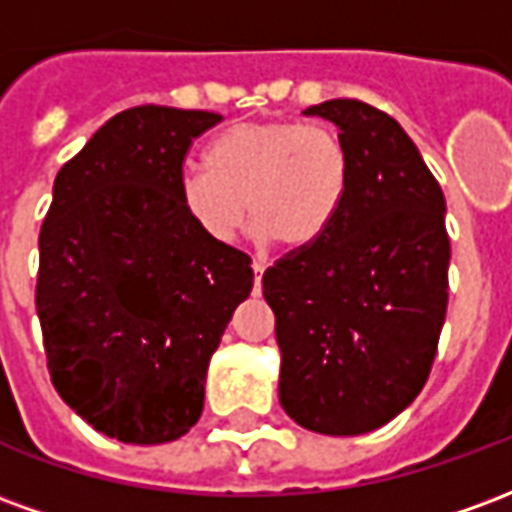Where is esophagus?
Listing matches in <instances>:
<instances>
[{"instance_id": "34e87169", "label": "esophagus", "mask_w": 512, "mask_h": 512, "mask_svg": "<svg viewBox=\"0 0 512 512\" xmlns=\"http://www.w3.org/2000/svg\"><path fill=\"white\" fill-rule=\"evenodd\" d=\"M252 271H255V293L260 290V282H263V271H266V260H260L257 257L255 263H252Z\"/></svg>"}]
</instances>
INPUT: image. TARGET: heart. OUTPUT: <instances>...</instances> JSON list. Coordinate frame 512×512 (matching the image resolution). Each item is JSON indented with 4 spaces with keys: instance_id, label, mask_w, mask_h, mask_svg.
Returning a JSON list of instances; mask_svg holds the SVG:
<instances>
[{
    "instance_id": "1",
    "label": "heart",
    "mask_w": 512,
    "mask_h": 512,
    "mask_svg": "<svg viewBox=\"0 0 512 512\" xmlns=\"http://www.w3.org/2000/svg\"><path fill=\"white\" fill-rule=\"evenodd\" d=\"M351 178V153L332 126L235 123L208 142L202 172L180 178V205L216 244H233L244 233L249 208L260 238L307 249L343 213Z\"/></svg>"
}]
</instances>
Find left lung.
<instances>
[{"label":"left lung","mask_w":512,"mask_h":512,"mask_svg":"<svg viewBox=\"0 0 512 512\" xmlns=\"http://www.w3.org/2000/svg\"><path fill=\"white\" fill-rule=\"evenodd\" d=\"M304 115L340 128L354 178L332 230L263 274L279 403L301 428L359 436L411 406L430 376L450 288L447 205L395 117L351 98Z\"/></svg>","instance_id":"8db88e82"}]
</instances>
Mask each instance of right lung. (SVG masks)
Instances as JSON below:
<instances>
[{"mask_svg": "<svg viewBox=\"0 0 512 512\" xmlns=\"http://www.w3.org/2000/svg\"><path fill=\"white\" fill-rule=\"evenodd\" d=\"M222 115L134 106L57 172L35 307L51 384L95 430L164 444L200 419L205 376L252 257L180 205L183 158Z\"/></svg>", "mask_w": 512, "mask_h": 512, "instance_id": "add662e5", "label": "right lung"}]
</instances>
